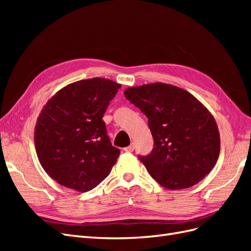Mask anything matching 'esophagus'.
Wrapping results in <instances>:
<instances>
[{"label":"esophagus","instance_id":"esophagus-1","mask_svg":"<svg viewBox=\"0 0 251 251\" xmlns=\"http://www.w3.org/2000/svg\"><path fill=\"white\" fill-rule=\"evenodd\" d=\"M134 149H135V147H134V144L133 143H131L130 146L128 147H126V148H125L124 150L126 151V153H131V151H134Z\"/></svg>","mask_w":251,"mask_h":251}]
</instances>
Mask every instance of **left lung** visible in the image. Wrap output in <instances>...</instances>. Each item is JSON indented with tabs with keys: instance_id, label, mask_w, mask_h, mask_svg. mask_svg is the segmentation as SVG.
Masks as SVG:
<instances>
[{
	"instance_id": "obj_1",
	"label": "left lung",
	"mask_w": 251,
	"mask_h": 251,
	"mask_svg": "<svg viewBox=\"0 0 251 251\" xmlns=\"http://www.w3.org/2000/svg\"><path fill=\"white\" fill-rule=\"evenodd\" d=\"M125 96L149 119L154 149L139 157L162 187L188 188L216 165L220 134L211 113L187 91L163 82L126 88Z\"/></svg>"
}]
</instances>
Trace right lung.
<instances>
[{
	"instance_id": "right-lung-1",
	"label": "right lung",
	"mask_w": 251,
	"mask_h": 251,
	"mask_svg": "<svg viewBox=\"0 0 251 251\" xmlns=\"http://www.w3.org/2000/svg\"><path fill=\"white\" fill-rule=\"evenodd\" d=\"M121 85L94 77L70 83L42 109L34 146L43 169L58 184L89 192L109 176L120 151L102 120Z\"/></svg>"
}]
</instances>
